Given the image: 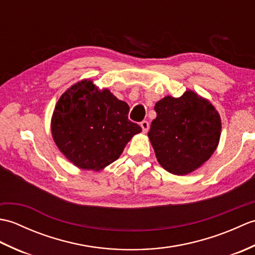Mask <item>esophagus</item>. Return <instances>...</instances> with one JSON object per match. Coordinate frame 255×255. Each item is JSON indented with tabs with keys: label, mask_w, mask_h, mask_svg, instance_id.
<instances>
[{
	"label": "esophagus",
	"mask_w": 255,
	"mask_h": 255,
	"mask_svg": "<svg viewBox=\"0 0 255 255\" xmlns=\"http://www.w3.org/2000/svg\"><path fill=\"white\" fill-rule=\"evenodd\" d=\"M140 126H141L143 132H147L149 130V123L147 121H143L140 123Z\"/></svg>",
	"instance_id": "1"
}]
</instances>
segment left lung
<instances>
[{
  "label": "left lung",
  "instance_id": "8db88e82",
  "mask_svg": "<svg viewBox=\"0 0 255 255\" xmlns=\"http://www.w3.org/2000/svg\"><path fill=\"white\" fill-rule=\"evenodd\" d=\"M156 118L148 136L161 166L185 175L202 166L217 149L221 121L202 96L186 91L181 97L165 96L154 106Z\"/></svg>",
  "mask_w": 255,
  "mask_h": 255
}]
</instances>
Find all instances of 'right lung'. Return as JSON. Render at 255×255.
<instances>
[{"label": "right lung", "mask_w": 255, "mask_h": 255, "mask_svg": "<svg viewBox=\"0 0 255 255\" xmlns=\"http://www.w3.org/2000/svg\"><path fill=\"white\" fill-rule=\"evenodd\" d=\"M128 113L126 102L83 80L57 102L51 118L53 140L75 166L100 171L116 161L129 140L141 131Z\"/></svg>", "instance_id": "1"}]
</instances>
